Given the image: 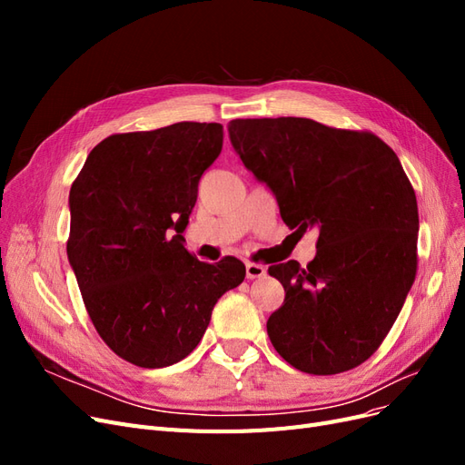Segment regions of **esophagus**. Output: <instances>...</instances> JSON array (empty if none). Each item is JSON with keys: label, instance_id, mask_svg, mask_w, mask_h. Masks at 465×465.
<instances>
[{"label": "esophagus", "instance_id": "34e87169", "mask_svg": "<svg viewBox=\"0 0 465 465\" xmlns=\"http://www.w3.org/2000/svg\"><path fill=\"white\" fill-rule=\"evenodd\" d=\"M265 273H267V270H265L263 265L252 263V262L246 263V277H248V279H260V277H263Z\"/></svg>", "mask_w": 465, "mask_h": 465}]
</instances>
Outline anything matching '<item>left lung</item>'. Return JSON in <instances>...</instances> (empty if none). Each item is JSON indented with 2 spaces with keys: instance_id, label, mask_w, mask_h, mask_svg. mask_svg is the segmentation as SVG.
<instances>
[{
  "instance_id": "obj_1",
  "label": "left lung",
  "mask_w": 465,
  "mask_h": 465,
  "mask_svg": "<svg viewBox=\"0 0 465 465\" xmlns=\"http://www.w3.org/2000/svg\"><path fill=\"white\" fill-rule=\"evenodd\" d=\"M231 145L291 229H318L316 258L270 267L285 302L277 353L308 374L359 367L384 341L417 272L419 213L398 154L369 132L308 118L229 122Z\"/></svg>"
}]
</instances>
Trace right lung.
Instances as JSON below:
<instances>
[{"label":"right lung","instance_id":"obj_1","mask_svg":"<svg viewBox=\"0 0 465 465\" xmlns=\"http://www.w3.org/2000/svg\"><path fill=\"white\" fill-rule=\"evenodd\" d=\"M221 149V124L116 134L89 153L69 190L67 260L83 302L104 343L142 369L188 357L215 302L244 281L241 260L200 262L182 236Z\"/></svg>","mask_w":465,"mask_h":465}]
</instances>
